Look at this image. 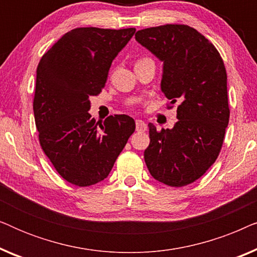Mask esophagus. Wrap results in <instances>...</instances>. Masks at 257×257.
I'll list each match as a JSON object with an SVG mask.
<instances>
[{"label": "esophagus", "instance_id": "1", "mask_svg": "<svg viewBox=\"0 0 257 257\" xmlns=\"http://www.w3.org/2000/svg\"><path fill=\"white\" fill-rule=\"evenodd\" d=\"M136 128L138 132H145L147 130V124L143 120H136Z\"/></svg>", "mask_w": 257, "mask_h": 257}]
</instances>
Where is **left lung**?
<instances>
[{
  "label": "left lung",
  "instance_id": "left-lung-1",
  "mask_svg": "<svg viewBox=\"0 0 257 257\" xmlns=\"http://www.w3.org/2000/svg\"><path fill=\"white\" fill-rule=\"evenodd\" d=\"M136 41L163 62L161 91L179 103L173 128L149 124L146 166L156 180L182 187L202 177L222 147L229 121L226 68L216 48L184 24L139 30Z\"/></svg>",
  "mask_w": 257,
  "mask_h": 257
}]
</instances>
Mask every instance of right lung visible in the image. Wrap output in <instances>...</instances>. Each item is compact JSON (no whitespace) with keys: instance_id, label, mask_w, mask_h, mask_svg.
<instances>
[{"instance_id":"add662e5","label":"right lung","mask_w":257,"mask_h":257,"mask_svg":"<svg viewBox=\"0 0 257 257\" xmlns=\"http://www.w3.org/2000/svg\"><path fill=\"white\" fill-rule=\"evenodd\" d=\"M135 28H77L43 55L36 71L35 122L42 150L70 184L86 187L104 180L136 122L126 114L96 122L90 97L105 86L112 61Z\"/></svg>"}]
</instances>
